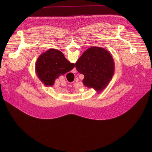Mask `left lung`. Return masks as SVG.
<instances>
[{
    "mask_svg": "<svg viewBox=\"0 0 152 152\" xmlns=\"http://www.w3.org/2000/svg\"><path fill=\"white\" fill-rule=\"evenodd\" d=\"M75 66L78 72L84 75V85L98 93L106 88L114 74L115 63L112 55L100 47L93 46L85 50Z\"/></svg>",
    "mask_w": 152,
    "mask_h": 152,
    "instance_id": "8db88e82",
    "label": "left lung"
}]
</instances>
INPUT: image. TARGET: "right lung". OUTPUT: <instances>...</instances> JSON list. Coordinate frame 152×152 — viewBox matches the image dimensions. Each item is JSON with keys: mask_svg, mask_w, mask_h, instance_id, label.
Here are the masks:
<instances>
[{"mask_svg": "<svg viewBox=\"0 0 152 152\" xmlns=\"http://www.w3.org/2000/svg\"><path fill=\"white\" fill-rule=\"evenodd\" d=\"M75 67L58 49H50L41 54L35 64L36 74L46 86H52L56 79Z\"/></svg>", "mask_w": 152, "mask_h": 152, "instance_id": "obj_1", "label": "right lung"}]
</instances>
